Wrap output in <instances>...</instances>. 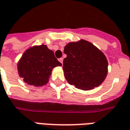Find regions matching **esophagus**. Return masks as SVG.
<instances>
[{
	"instance_id": "1",
	"label": "esophagus",
	"mask_w": 130,
	"mask_h": 130,
	"mask_svg": "<svg viewBox=\"0 0 130 130\" xmlns=\"http://www.w3.org/2000/svg\"><path fill=\"white\" fill-rule=\"evenodd\" d=\"M58 60H59V62H60L61 64H62V62H63V58H59Z\"/></svg>"
}]
</instances>
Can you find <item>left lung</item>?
<instances>
[{"mask_svg": "<svg viewBox=\"0 0 130 130\" xmlns=\"http://www.w3.org/2000/svg\"><path fill=\"white\" fill-rule=\"evenodd\" d=\"M63 71L70 84L82 90L99 87L108 73V60L98 48L87 41L70 42L64 48Z\"/></svg>", "mask_w": 130, "mask_h": 130, "instance_id": "obj_1", "label": "left lung"}]
</instances>
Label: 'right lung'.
Instances as JSON below:
<instances>
[{"label": "right lung", "instance_id": "add662e5", "mask_svg": "<svg viewBox=\"0 0 130 130\" xmlns=\"http://www.w3.org/2000/svg\"><path fill=\"white\" fill-rule=\"evenodd\" d=\"M53 51L46 45L35 46L27 49L18 64L20 77L24 82L35 87L48 83L53 68L61 66Z\"/></svg>", "mask_w": 130, "mask_h": 130}]
</instances>
